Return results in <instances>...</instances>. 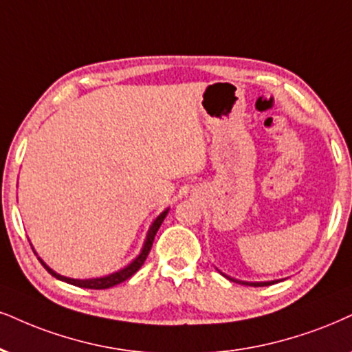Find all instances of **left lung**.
Returning a JSON list of instances; mask_svg holds the SVG:
<instances>
[{
    "mask_svg": "<svg viewBox=\"0 0 352 352\" xmlns=\"http://www.w3.org/2000/svg\"><path fill=\"white\" fill-rule=\"evenodd\" d=\"M230 279V277H228ZM233 282H238V284H243V285H254V287H261V285H271V284H274V282H277V280H272V282H241V280H235V279H232Z\"/></svg>",
    "mask_w": 352,
    "mask_h": 352,
    "instance_id": "8db88e82",
    "label": "left lung"
}]
</instances>
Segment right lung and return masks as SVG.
Returning <instances> with one entry per match:
<instances>
[{"label": "right lung", "instance_id": "add662e5", "mask_svg": "<svg viewBox=\"0 0 352 352\" xmlns=\"http://www.w3.org/2000/svg\"><path fill=\"white\" fill-rule=\"evenodd\" d=\"M166 214H168V210H164L163 214H160L158 217H156V220L153 222V225H151L150 230H148V235H146V241H145V245H143L142 253L138 254L137 258L133 259V261L130 263L127 267L120 269V271H117V272H114V274H111V276L99 277V279H85V280L70 279V277H65V276L56 274V272L52 271V269H50L49 266H47L45 263H42V259H38V261H41V263L43 264V267H45L47 271H49L52 276L56 277V279L63 280V282H68V284H72V285H78V287H83V289H96V290L114 287V285L120 284V282H124V280H127L129 277H132V276L135 274V272L138 271V269H140V267L143 266V263H145L146 256H148L150 250H151V245H153V240H155L156 232H158L160 225L163 223V220H164V217H166Z\"/></svg>", "mask_w": 352, "mask_h": 352}]
</instances>
